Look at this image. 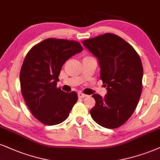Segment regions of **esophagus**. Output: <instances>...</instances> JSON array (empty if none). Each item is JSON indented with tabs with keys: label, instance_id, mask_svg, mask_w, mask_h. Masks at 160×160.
Here are the masks:
<instances>
[{
	"label": "esophagus",
	"instance_id": "esophagus-1",
	"mask_svg": "<svg viewBox=\"0 0 160 160\" xmlns=\"http://www.w3.org/2000/svg\"><path fill=\"white\" fill-rule=\"evenodd\" d=\"M78 98H84L86 97V96H88V95H86V94H84L82 93V92H78Z\"/></svg>",
	"mask_w": 160,
	"mask_h": 160
}]
</instances>
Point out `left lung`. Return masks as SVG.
Returning a JSON list of instances; mask_svg holds the SVG:
<instances>
[{
	"label": "left lung",
	"instance_id": "1",
	"mask_svg": "<svg viewBox=\"0 0 160 160\" xmlns=\"http://www.w3.org/2000/svg\"><path fill=\"white\" fill-rule=\"evenodd\" d=\"M82 43L98 58L100 78L108 90L104 97L92 96L96 104L90 111L91 117L104 128H119L132 116L140 98L143 76L140 57L131 44L112 33Z\"/></svg>",
	"mask_w": 160,
	"mask_h": 160
}]
</instances>
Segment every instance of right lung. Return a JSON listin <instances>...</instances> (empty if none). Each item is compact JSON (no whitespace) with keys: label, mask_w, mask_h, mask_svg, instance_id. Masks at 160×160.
Returning a JSON list of instances; mask_svg holds the SVG:
<instances>
[{"label":"right lung","mask_w":160,"mask_h":160,"mask_svg":"<svg viewBox=\"0 0 160 160\" xmlns=\"http://www.w3.org/2000/svg\"><path fill=\"white\" fill-rule=\"evenodd\" d=\"M82 50L78 41L50 38L35 45L26 56L20 72L21 93L41 123H62L76 103V92H64L56 85L63 64Z\"/></svg>","instance_id":"obj_1"}]
</instances>
